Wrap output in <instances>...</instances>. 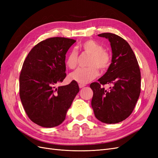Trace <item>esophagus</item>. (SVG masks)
<instances>
[{"instance_id": "34e87169", "label": "esophagus", "mask_w": 158, "mask_h": 158, "mask_svg": "<svg viewBox=\"0 0 158 158\" xmlns=\"http://www.w3.org/2000/svg\"><path fill=\"white\" fill-rule=\"evenodd\" d=\"M84 86H85V84H79V88H84Z\"/></svg>"}]
</instances>
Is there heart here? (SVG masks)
<instances>
[{
  "mask_svg": "<svg viewBox=\"0 0 158 158\" xmlns=\"http://www.w3.org/2000/svg\"><path fill=\"white\" fill-rule=\"evenodd\" d=\"M80 49L85 53L91 55L87 68H78L70 74V78L80 84H87L99 74L98 69L102 72L106 71L111 64V56L103 49V47L92 40L82 42L79 46ZM78 53L76 49H71L66 59V64L70 69H74L78 65Z\"/></svg>",
  "mask_w": 158,
  "mask_h": 158,
  "instance_id": "1",
  "label": "heart"
}]
</instances>
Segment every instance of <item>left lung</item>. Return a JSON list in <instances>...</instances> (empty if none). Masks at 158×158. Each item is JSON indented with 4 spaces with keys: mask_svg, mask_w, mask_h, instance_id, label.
Segmentation results:
<instances>
[{
    "mask_svg": "<svg viewBox=\"0 0 158 158\" xmlns=\"http://www.w3.org/2000/svg\"><path fill=\"white\" fill-rule=\"evenodd\" d=\"M111 43L112 63L98 82L90 84L94 92L92 106L95 116L104 123L121 122L130 116L140 96L141 74L136 57L128 42L116 34L98 35ZM112 85L107 90L102 85Z\"/></svg>",
    "mask_w": 158,
    "mask_h": 158,
    "instance_id": "1",
    "label": "left lung"
}]
</instances>
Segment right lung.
I'll use <instances>...</instances> for the list:
<instances>
[{
    "label": "right lung",
    "mask_w": 158,
    "mask_h": 158,
    "mask_svg": "<svg viewBox=\"0 0 158 158\" xmlns=\"http://www.w3.org/2000/svg\"><path fill=\"white\" fill-rule=\"evenodd\" d=\"M76 41L51 37L33 47L20 75V97L28 117L37 125L52 128L63 123L79 87L75 81L56 87L65 78V57Z\"/></svg>",
    "instance_id": "add662e5"
}]
</instances>
